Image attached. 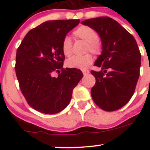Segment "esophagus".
<instances>
[{
    "instance_id": "obj_1",
    "label": "esophagus",
    "mask_w": 150,
    "mask_h": 150,
    "mask_svg": "<svg viewBox=\"0 0 150 150\" xmlns=\"http://www.w3.org/2000/svg\"><path fill=\"white\" fill-rule=\"evenodd\" d=\"M82 72H83V73L84 76H86L87 75H88L89 72H89V70H88V69H83Z\"/></svg>"
}]
</instances>
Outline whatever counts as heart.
<instances>
[{
    "label": "heart",
    "mask_w": 150,
    "mask_h": 150,
    "mask_svg": "<svg viewBox=\"0 0 150 150\" xmlns=\"http://www.w3.org/2000/svg\"><path fill=\"white\" fill-rule=\"evenodd\" d=\"M73 35L75 37L88 43L87 51H91L95 54L100 53L102 46L98 40L99 35L93 28L88 26H81L74 31ZM62 50L64 55L66 57H69L72 54V40L70 38H64L62 44ZM93 62V56L88 54L83 57L74 56L67 61L66 64L69 68L86 69L90 66Z\"/></svg>",
    "instance_id": "1"
}]
</instances>
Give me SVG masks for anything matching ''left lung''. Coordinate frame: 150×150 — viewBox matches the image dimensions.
<instances>
[{
  "label": "left lung",
  "instance_id": "8db88e82",
  "mask_svg": "<svg viewBox=\"0 0 150 150\" xmlns=\"http://www.w3.org/2000/svg\"><path fill=\"white\" fill-rule=\"evenodd\" d=\"M81 24L93 28L102 41V53L94 63L102 70L91 72L96 78L91 91L92 99L105 111L120 109L132 97L139 77L141 54L137 41L108 16L86 19Z\"/></svg>",
  "mask_w": 150,
  "mask_h": 150
}]
</instances>
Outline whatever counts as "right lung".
Segmentation results:
<instances>
[{"label":"right lung","instance_id":"right-lung-1","mask_svg":"<svg viewBox=\"0 0 150 150\" xmlns=\"http://www.w3.org/2000/svg\"><path fill=\"white\" fill-rule=\"evenodd\" d=\"M79 23V19L47 21L30 30L18 48L15 71L19 87L28 103L37 111L45 114L62 111L83 76L79 69H63L62 41ZM55 71L59 72L58 77L53 76Z\"/></svg>","mask_w":150,"mask_h":150}]
</instances>
